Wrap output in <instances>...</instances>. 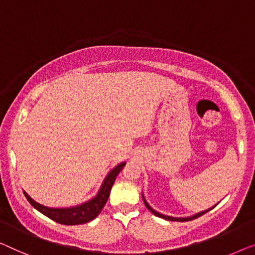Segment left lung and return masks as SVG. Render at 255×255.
<instances>
[{"instance_id":"8db88e82","label":"left lung","mask_w":255,"mask_h":255,"mask_svg":"<svg viewBox=\"0 0 255 255\" xmlns=\"http://www.w3.org/2000/svg\"><path fill=\"white\" fill-rule=\"evenodd\" d=\"M142 198H143V201H144V204H145V206L147 207V210H149L151 213H153V214L155 215V216H158V218H161V219H165V220H168V221H177V222H185V221H191V220H195V219H197V218H199V216H201L203 214H205V213H207L208 211H211L212 208H208V210H206V211H203V212H199V213H197V214H195V215H192V216H188V218H174V216H169V215H165V214H161V213H159V212H157V211H154L153 208H152L149 204H147V201L145 200V198H144V196H143V193H142Z\"/></svg>"}]
</instances>
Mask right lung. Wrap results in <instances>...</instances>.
<instances>
[{
  "mask_svg": "<svg viewBox=\"0 0 255 255\" xmlns=\"http://www.w3.org/2000/svg\"><path fill=\"white\" fill-rule=\"evenodd\" d=\"M125 165H126V162H121V164L116 166L112 170H110L108 175H106V177L104 178L100 190H98L97 195L93 197L91 199H89L88 201H85L83 204L77 205V206L63 207V208L48 207L34 200L32 197L25 191V190H24V195L35 210H37L40 213H42L43 215L48 216L49 219L54 220L55 222L60 223V225H66V226L82 225V223L93 221L95 218H97L98 214L102 212V210H103L106 201L109 199L110 191H111L112 185L115 183L118 174L123 170Z\"/></svg>",
  "mask_w": 255,
  "mask_h": 255,
  "instance_id": "add662e5",
  "label": "right lung"
}]
</instances>
